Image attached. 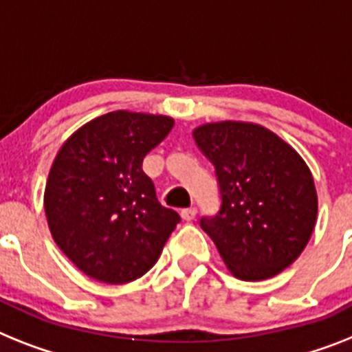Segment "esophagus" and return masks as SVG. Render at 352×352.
<instances>
[{"mask_svg": "<svg viewBox=\"0 0 352 352\" xmlns=\"http://www.w3.org/2000/svg\"><path fill=\"white\" fill-rule=\"evenodd\" d=\"M196 214H197L196 207H188V208H183L182 210V217L185 219V221H192L194 217H196Z\"/></svg>", "mask_w": 352, "mask_h": 352, "instance_id": "34e87169", "label": "esophagus"}]
</instances>
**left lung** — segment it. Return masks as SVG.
Listing matches in <instances>:
<instances>
[{"mask_svg": "<svg viewBox=\"0 0 352 352\" xmlns=\"http://www.w3.org/2000/svg\"><path fill=\"white\" fill-rule=\"evenodd\" d=\"M192 135L216 167L221 190V210L203 217L201 228L234 277H275L315 230L318 197L311 170L292 145L259 124L210 122Z\"/></svg>", "mask_w": 352, "mask_h": 352, "instance_id": "1", "label": "left lung"}]
</instances>
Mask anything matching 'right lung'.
I'll use <instances>...</instances> for the list:
<instances>
[{
    "label": "right lung",
    "instance_id": "obj_1",
    "mask_svg": "<svg viewBox=\"0 0 352 352\" xmlns=\"http://www.w3.org/2000/svg\"><path fill=\"white\" fill-rule=\"evenodd\" d=\"M173 126L165 115L106 113L78 127L55 156L46 221L63 254L88 277L107 284L142 277L179 223L142 169Z\"/></svg>",
    "mask_w": 352,
    "mask_h": 352
}]
</instances>
